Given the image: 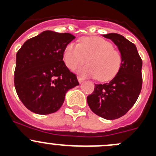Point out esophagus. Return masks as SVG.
<instances>
[{"label": "esophagus", "instance_id": "34e87169", "mask_svg": "<svg viewBox=\"0 0 156 156\" xmlns=\"http://www.w3.org/2000/svg\"><path fill=\"white\" fill-rule=\"evenodd\" d=\"M78 81H79L80 84H81V83H82L83 81H84V78H82V77H81V76H78Z\"/></svg>", "mask_w": 156, "mask_h": 156}]
</instances>
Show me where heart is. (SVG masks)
I'll list each match as a JSON object with an SVG mask.
<instances>
[{"label": "heart", "instance_id": "heart-1", "mask_svg": "<svg viewBox=\"0 0 156 156\" xmlns=\"http://www.w3.org/2000/svg\"><path fill=\"white\" fill-rule=\"evenodd\" d=\"M89 65L79 70L84 75L110 81L117 75L122 63L120 51L112 44L100 37H85L79 44L70 42L63 51V59L71 70L87 62Z\"/></svg>", "mask_w": 156, "mask_h": 156}]
</instances>
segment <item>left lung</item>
<instances>
[{
  "mask_svg": "<svg viewBox=\"0 0 156 156\" xmlns=\"http://www.w3.org/2000/svg\"><path fill=\"white\" fill-rule=\"evenodd\" d=\"M119 48L122 63L119 73L103 84H95L87 96V104L93 112L108 120L119 119L134 105L142 89V59L134 44L116 33L104 34Z\"/></svg>",
  "mask_w": 156,
  "mask_h": 156,
  "instance_id": "8db88e82",
  "label": "left lung"
}]
</instances>
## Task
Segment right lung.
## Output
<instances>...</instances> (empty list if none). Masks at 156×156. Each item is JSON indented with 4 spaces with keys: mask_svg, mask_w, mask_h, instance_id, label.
I'll use <instances>...</instances> for the list:
<instances>
[{
    "mask_svg": "<svg viewBox=\"0 0 156 156\" xmlns=\"http://www.w3.org/2000/svg\"><path fill=\"white\" fill-rule=\"evenodd\" d=\"M75 36L45 31L26 41L16 53L14 85L19 98L36 114L55 112L66 93L78 85L77 76L67 68L63 51Z\"/></svg>",
    "mask_w": 156,
    "mask_h": 156,
    "instance_id": "obj_1",
    "label": "right lung"
}]
</instances>
